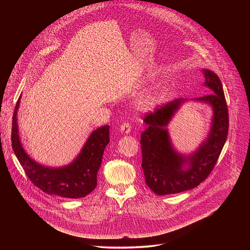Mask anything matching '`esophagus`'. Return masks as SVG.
I'll use <instances>...</instances> for the list:
<instances>
[{
  "label": "esophagus",
  "mask_w": 250,
  "mask_h": 250,
  "mask_svg": "<svg viewBox=\"0 0 250 250\" xmlns=\"http://www.w3.org/2000/svg\"><path fill=\"white\" fill-rule=\"evenodd\" d=\"M131 130V124L129 122H125L121 125V131L124 133H128Z\"/></svg>",
  "instance_id": "34e87169"
}]
</instances>
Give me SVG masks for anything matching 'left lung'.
Wrapping results in <instances>:
<instances>
[{
  "label": "left lung",
  "instance_id": "8db88e82",
  "mask_svg": "<svg viewBox=\"0 0 250 250\" xmlns=\"http://www.w3.org/2000/svg\"><path fill=\"white\" fill-rule=\"evenodd\" d=\"M205 85L210 93L196 100L211 104L213 119L208 137L199 149L188 158L173 150L166 125L173 114L184 102L174 100L153 113L147 114L144 121L147 128L141 133V167L147 186L157 195H169L193 189L205 181L215 167L229 132V110L223 85L217 74L204 69ZM184 164L188 168L184 169Z\"/></svg>",
  "mask_w": 250,
  "mask_h": 250
}]
</instances>
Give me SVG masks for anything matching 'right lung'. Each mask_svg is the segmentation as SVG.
Segmentation results:
<instances>
[{
  "mask_svg": "<svg viewBox=\"0 0 250 250\" xmlns=\"http://www.w3.org/2000/svg\"><path fill=\"white\" fill-rule=\"evenodd\" d=\"M20 98L13 115L12 146L28 179L34 186L48 195L69 199L86 197L97 186V173L102 163L104 150L110 142V126L104 125L94 130L73 163L55 169L44 167L29 158L20 141L17 124Z\"/></svg>",
  "mask_w": 250,
  "mask_h": 250,
  "instance_id": "add662e5",
  "label": "right lung"
}]
</instances>
